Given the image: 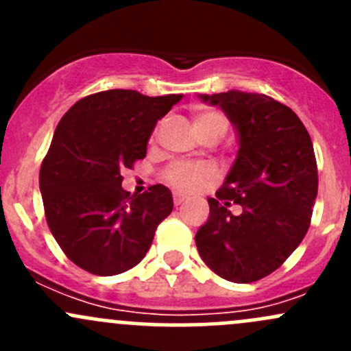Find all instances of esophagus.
<instances>
[{
    "label": "esophagus",
    "mask_w": 351,
    "mask_h": 351,
    "mask_svg": "<svg viewBox=\"0 0 351 351\" xmlns=\"http://www.w3.org/2000/svg\"><path fill=\"white\" fill-rule=\"evenodd\" d=\"M185 200H186V197L182 195V193H175V195H173V202H175V205L185 204Z\"/></svg>",
    "instance_id": "34e87169"
}]
</instances>
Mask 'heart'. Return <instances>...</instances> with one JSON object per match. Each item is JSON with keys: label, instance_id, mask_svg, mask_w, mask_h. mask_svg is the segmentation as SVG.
Here are the masks:
<instances>
[{"label": "heart", "instance_id": "heart-1", "mask_svg": "<svg viewBox=\"0 0 351 351\" xmlns=\"http://www.w3.org/2000/svg\"><path fill=\"white\" fill-rule=\"evenodd\" d=\"M193 129L198 137H215L221 139L229 127L228 117L214 108H198L192 117ZM214 176V169L207 165H192V162H176L169 166L165 178L173 189L180 192L192 193L200 190Z\"/></svg>", "mask_w": 351, "mask_h": 351}]
</instances>
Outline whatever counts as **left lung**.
<instances>
[{
    "label": "left lung",
    "instance_id": "1",
    "mask_svg": "<svg viewBox=\"0 0 351 351\" xmlns=\"http://www.w3.org/2000/svg\"><path fill=\"white\" fill-rule=\"evenodd\" d=\"M221 107L239 137L231 171L195 236L204 263L219 277L250 284L277 270L306 236L317 197L313 141L299 117L261 93L198 95ZM239 204L242 212L228 210Z\"/></svg>",
    "mask_w": 351,
    "mask_h": 351
}]
</instances>
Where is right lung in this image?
<instances>
[{"label": "right lung", "mask_w": 351, "mask_h": 351, "mask_svg": "<svg viewBox=\"0 0 351 351\" xmlns=\"http://www.w3.org/2000/svg\"><path fill=\"white\" fill-rule=\"evenodd\" d=\"M180 100L182 95L100 91L76 101L56 127L38 183L52 236L83 270L110 277L136 267L171 214L165 185L130 195L122 171L146 158L156 123Z\"/></svg>", "instance_id": "add662e5"}]
</instances>
